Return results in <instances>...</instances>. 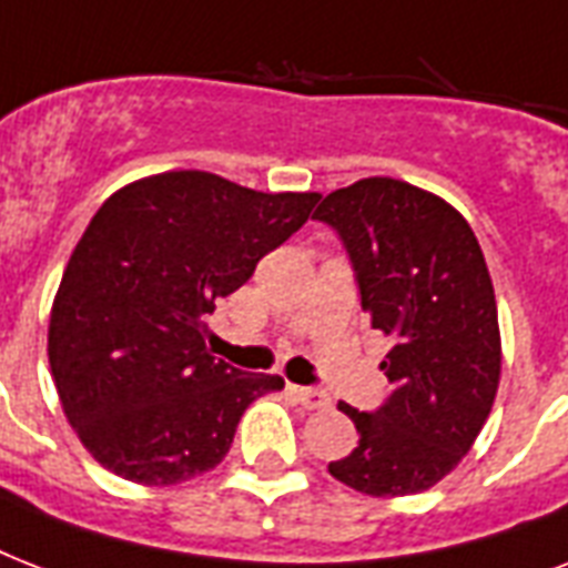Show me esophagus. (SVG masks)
<instances>
[{
  "label": "esophagus",
  "mask_w": 568,
  "mask_h": 568,
  "mask_svg": "<svg viewBox=\"0 0 568 568\" xmlns=\"http://www.w3.org/2000/svg\"><path fill=\"white\" fill-rule=\"evenodd\" d=\"M288 395H292L301 406H306V409H327L329 406V395L324 392V388L288 386Z\"/></svg>",
  "instance_id": "34e87169"
}]
</instances>
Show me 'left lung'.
Returning a JSON list of instances; mask_svg holds the SVG:
<instances>
[{
  "mask_svg": "<svg viewBox=\"0 0 568 568\" xmlns=\"http://www.w3.org/2000/svg\"><path fill=\"white\" fill-rule=\"evenodd\" d=\"M342 239L372 329L388 338L374 413L342 404L359 433L329 475L356 493L430 489L468 454L501 377L498 306L466 217L409 182L372 176L312 214Z\"/></svg>",
  "mask_w": 568,
  "mask_h": 568,
  "instance_id": "left-lung-1",
  "label": "left lung"
}]
</instances>
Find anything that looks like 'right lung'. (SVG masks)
<instances>
[{"mask_svg":"<svg viewBox=\"0 0 568 568\" xmlns=\"http://www.w3.org/2000/svg\"><path fill=\"white\" fill-rule=\"evenodd\" d=\"M318 200L171 171L100 205L49 315L58 397L100 466L144 486L191 480L226 457L244 409L283 388L214 359L205 318Z\"/></svg>","mask_w":568,"mask_h":568,"instance_id":"add662e5","label":"right lung"}]
</instances>
